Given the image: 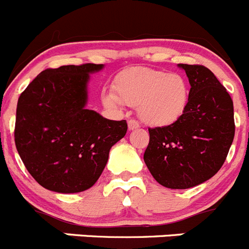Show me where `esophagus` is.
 Masks as SVG:
<instances>
[{
	"label": "esophagus",
	"mask_w": 249,
	"mask_h": 249,
	"mask_svg": "<svg viewBox=\"0 0 249 249\" xmlns=\"http://www.w3.org/2000/svg\"><path fill=\"white\" fill-rule=\"evenodd\" d=\"M127 126H129V130L138 129V127H140V123L135 119H130L129 122H127Z\"/></svg>",
	"instance_id": "34e87169"
}]
</instances>
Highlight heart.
I'll return each mask as SVG.
<instances>
[{
  "label": "heart",
  "instance_id": "heart-1",
  "mask_svg": "<svg viewBox=\"0 0 249 249\" xmlns=\"http://www.w3.org/2000/svg\"><path fill=\"white\" fill-rule=\"evenodd\" d=\"M104 106L138 107L142 122L151 126H168L182 118L189 103V85L174 72L132 67L118 76L114 94L103 96Z\"/></svg>",
  "mask_w": 249,
  "mask_h": 249
}]
</instances>
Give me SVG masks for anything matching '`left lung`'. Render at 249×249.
<instances>
[{
	"instance_id": "8db88e82",
	"label": "left lung",
	"mask_w": 249,
	"mask_h": 249,
	"mask_svg": "<svg viewBox=\"0 0 249 249\" xmlns=\"http://www.w3.org/2000/svg\"><path fill=\"white\" fill-rule=\"evenodd\" d=\"M179 67L190 83L187 109L168 126L148 127L143 153L153 178L171 189L195 187L215 176L234 136L233 102L226 88L203 65Z\"/></svg>"
}]
</instances>
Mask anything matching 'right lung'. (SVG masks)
Returning a JSON list of instances; mask_svg holds the SVG:
<instances>
[{
	"label": "right lung",
	"instance_id": "right-lung-1",
	"mask_svg": "<svg viewBox=\"0 0 249 249\" xmlns=\"http://www.w3.org/2000/svg\"><path fill=\"white\" fill-rule=\"evenodd\" d=\"M103 65H67L40 72L20 93L15 142L30 176L45 189L78 193L101 177L126 120L86 109L90 72Z\"/></svg>",
	"mask_w": 249,
	"mask_h": 249
}]
</instances>
